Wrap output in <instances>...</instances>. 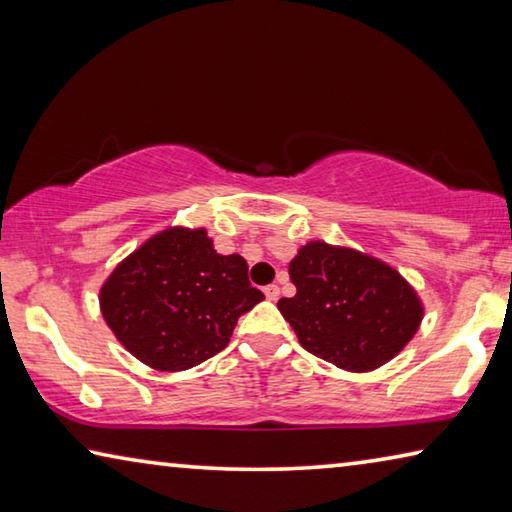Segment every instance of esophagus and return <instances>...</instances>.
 Listing matches in <instances>:
<instances>
[{"label": "esophagus", "instance_id": "1", "mask_svg": "<svg viewBox=\"0 0 512 512\" xmlns=\"http://www.w3.org/2000/svg\"><path fill=\"white\" fill-rule=\"evenodd\" d=\"M264 296L268 300H277L280 298V287H277V284H268V287H264Z\"/></svg>", "mask_w": 512, "mask_h": 512}]
</instances>
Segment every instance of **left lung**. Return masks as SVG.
<instances>
[{"instance_id":"obj_1","label":"left lung","mask_w":512,"mask_h":512,"mask_svg":"<svg viewBox=\"0 0 512 512\" xmlns=\"http://www.w3.org/2000/svg\"><path fill=\"white\" fill-rule=\"evenodd\" d=\"M289 275L296 296L277 309L302 348L343 370L379 368L418 332V293L375 257L311 241L293 257Z\"/></svg>"}]
</instances>
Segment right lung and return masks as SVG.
<instances>
[{
  "label": "right lung",
  "instance_id": "right-lung-1",
  "mask_svg": "<svg viewBox=\"0 0 512 512\" xmlns=\"http://www.w3.org/2000/svg\"><path fill=\"white\" fill-rule=\"evenodd\" d=\"M99 300L133 357L178 372L221 352L264 293L250 287L246 259L216 253L203 228H169L112 271Z\"/></svg>",
  "mask_w": 512,
  "mask_h": 512
}]
</instances>
